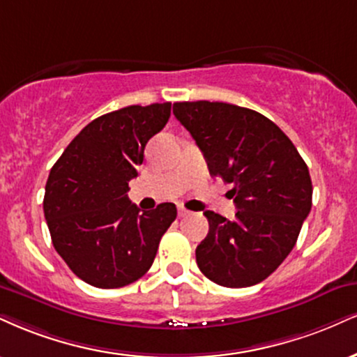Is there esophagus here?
Instances as JSON below:
<instances>
[{"mask_svg":"<svg viewBox=\"0 0 357 357\" xmlns=\"http://www.w3.org/2000/svg\"><path fill=\"white\" fill-rule=\"evenodd\" d=\"M190 211H188V209H184L183 208V206H179V208H178V216L179 218H186V216H190Z\"/></svg>","mask_w":357,"mask_h":357,"instance_id":"esophagus-1","label":"esophagus"}]
</instances>
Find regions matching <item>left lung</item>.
Listing matches in <instances>:
<instances>
[{
  "mask_svg": "<svg viewBox=\"0 0 357 357\" xmlns=\"http://www.w3.org/2000/svg\"><path fill=\"white\" fill-rule=\"evenodd\" d=\"M173 113L204 154L209 173L233 184V221L206 211L196 248L201 273L225 287L264 281L293 251L311 211L312 184L291 139L257 111L211 101L174 102Z\"/></svg>",
  "mask_w": 357,
  "mask_h": 357,
  "instance_id": "left-lung-1",
  "label": "left lung"
}]
</instances>
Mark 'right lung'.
I'll list each match as a JSON object with an SVG mask.
<instances>
[{
	"instance_id": "right-lung-1",
	"label": "right lung",
	"mask_w": 357,
	"mask_h": 357,
	"mask_svg": "<svg viewBox=\"0 0 357 357\" xmlns=\"http://www.w3.org/2000/svg\"><path fill=\"white\" fill-rule=\"evenodd\" d=\"M169 116L171 102L102 114L81 130L51 167L43 201L51 241L88 284L113 289L144 276L176 220L173 203L141 211L128 197L146 143Z\"/></svg>"
}]
</instances>
